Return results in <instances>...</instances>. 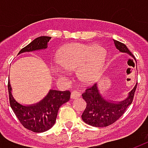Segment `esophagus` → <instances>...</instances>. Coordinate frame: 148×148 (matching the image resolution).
<instances>
[{
  "instance_id": "obj_1",
  "label": "esophagus",
  "mask_w": 148,
  "mask_h": 148,
  "mask_svg": "<svg viewBox=\"0 0 148 148\" xmlns=\"http://www.w3.org/2000/svg\"><path fill=\"white\" fill-rule=\"evenodd\" d=\"M80 96H81V94L78 91L73 90V91L71 92V97L72 98V99H77V98H78V97H80Z\"/></svg>"
}]
</instances>
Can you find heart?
Instances as JSON below:
<instances>
[{
  "instance_id": "b5f03b06",
  "label": "heart",
  "mask_w": 148,
  "mask_h": 148,
  "mask_svg": "<svg viewBox=\"0 0 148 148\" xmlns=\"http://www.w3.org/2000/svg\"><path fill=\"white\" fill-rule=\"evenodd\" d=\"M106 59V51L101 46L70 43L62 47L56 55L58 64L63 70L76 71L78 79L92 82L101 71Z\"/></svg>"
}]
</instances>
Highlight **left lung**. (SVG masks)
<instances>
[{
	"label": "left lung",
	"instance_id": "left-lung-1",
	"mask_svg": "<svg viewBox=\"0 0 148 148\" xmlns=\"http://www.w3.org/2000/svg\"><path fill=\"white\" fill-rule=\"evenodd\" d=\"M114 43L120 51L126 52L133 56L125 44L117 40H114ZM136 86L129 93L127 99L118 103L107 101L104 99L100 94L97 84L88 86L82 94V97L86 102V108L82 115L83 121L93 127H106L115 123L123 116L132 102Z\"/></svg>",
	"mask_w": 148,
	"mask_h": 148
}]
</instances>
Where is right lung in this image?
Here are the masks:
<instances>
[{
  "label": "right lung",
  "instance_id": "right-lung-1",
  "mask_svg": "<svg viewBox=\"0 0 148 148\" xmlns=\"http://www.w3.org/2000/svg\"><path fill=\"white\" fill-rule=\"evenodd\" d=\"M51 37L40 36L35 39L24 47L18 54L45 49ZM11 86L8 82L9 103L12 111L25 128L34 132H43L49 130L55 124L60 106L67 102L71 97L69 90H50L44 99L39 103L30 106H24L16 102L11 93Z\"/></svg>",
  "mask_w": 148,
  "mask_h": 148
}]
</instances>
